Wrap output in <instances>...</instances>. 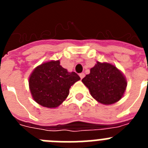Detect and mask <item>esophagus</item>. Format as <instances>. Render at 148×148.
Returning <instances> with one entry per match:
<instances>
[{
	"label": "esophagus",
	"mask_w": 148,
	"mask_h": 148,
	"mask_svg": "<svg viewBox=\"0 0 148 148\" xmlns=\"http://www.w3.org/2000/svg\"><path fill=\"white\" fill-rule=\"evenodd\" d=\"M84 73H80V74H79V76H80V78H81V79H82V78H84Z\"/></svg>",
	"instance_id": "1"
}]
</instances>
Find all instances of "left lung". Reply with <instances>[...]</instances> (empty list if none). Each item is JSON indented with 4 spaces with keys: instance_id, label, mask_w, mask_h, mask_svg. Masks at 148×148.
Segmentation results:
<instances>
[{
    "instance_id": "obj_1",
    "label": "left lung",
    "mask_w": 148,
    "mask_h": 148,
    "mask_svg": "<svg viewBox=\"0 0 148 148\" xmlns=\"http://www.w3.org/2000/svg\"><path fill=\"white\" fill-rule=\"evenodd\" d=\"M82 81L95 100L107 105L119 101L127 87L125 77L117 67L99 61Z\"/></svg>"
}]
</instances>
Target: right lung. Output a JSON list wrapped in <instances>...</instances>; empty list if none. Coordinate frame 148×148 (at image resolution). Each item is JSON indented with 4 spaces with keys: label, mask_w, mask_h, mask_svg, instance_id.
<instances>
[{
    "label": "right lung",
    "mask_w": 148,
    "mask_h": 148,
    "mask_svg": "<svg viewBox=\"0 0 148 148\" xmlns=\"http://www.w3.org/2000/svg\"><path fill=\"white\" fill-rule=\"evenodd\" d=\"M80 80L75 72L69 73L59 61L46 62L35 68L29 79L34 100L43 107L57 108L66 99L70 88Z\"/></svg>",
    "instance_id": "right-lung-1"
}]
</instances>
